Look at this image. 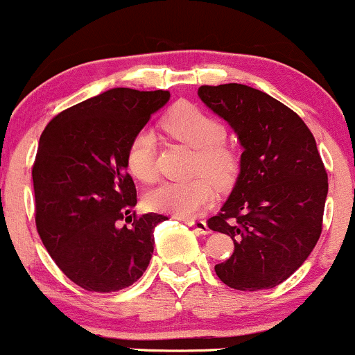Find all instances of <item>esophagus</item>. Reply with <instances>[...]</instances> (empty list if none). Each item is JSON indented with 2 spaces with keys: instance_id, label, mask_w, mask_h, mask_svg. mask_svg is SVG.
Wrapping results in <instances>:
<instances>
[{
  "instance_id": "34e87169",
  "label": "esophagus",
  "mask_w": 355,
  "mask_h": 355,
  "mask_svg": "<svg viewBox=\"0 0 355 355\" xmlns=\"http://www.w3.org/2000/svg\"><path fill=\"white\" fill-rule=\"evenodd\" d=\"M184 222L189 227H192L197 234H209L210 229L205 220H198V219H184Z\"/></svg>"
}]
</instances>
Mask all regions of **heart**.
<instances>
[{"label": "heart", "mask_w": 355, "mask_h": 355, "mask_svg": "<svg viewBox=\"0 0 355 355\" xmlns=\"http://www.w3.org/2000/svg\"><path fill=\"white\" fill-rule=\"evenodd\" d=\"M163 128L175 139L197 150L193 162L196 171H204L217 185L231 184L237 171V158L234 151L224 145L225 128L220 121L193 104L180 103L163 119ZM155 148V135L148 128L139 130L128 145V170L145 184L153 182L157 175ZM208 179L198 175L187 182H165L148 193V207L178 217L197 216L207 209L216 197Z\"/></svg>", "instance_id": "heart-1"}]
</instances>
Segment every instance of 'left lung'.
Listing matches in <instances>:
<instances>
[{"mask_svg":"<svg viewBox=\"0 0 355 355\" xmlns=\"http://www.w3.org/2000/svg\"><path fill=\"white\" fill-rule=\"evenodd\" d=\"M198 97L243 146L234 189L209 219L212 231L234 241V252L216 272L234 290L275 288L320 237L329 180L317 143L297 112L258 89L202 85Z\"/></svg>","mask_w":355,"mask_h":355,"instance_id":"left-lung-1","label":"left lung"}]
</instances>
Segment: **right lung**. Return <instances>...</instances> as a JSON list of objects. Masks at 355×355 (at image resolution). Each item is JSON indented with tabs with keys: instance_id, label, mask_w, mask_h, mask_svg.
Wrapping results in <instances>:
<instances>
[{
	"instance_id": "add662e5",
	"label": "right lung",
	"mask_w": 355,
	"mask_h": 355,
	"mask_svg": "<svg viewBox=\"0 0 355 355\" xmlns=\"http://www.w3.org/2000/svg\"><path fill=\"white\" fill-rule=\"evenodd\" d=\"M168 99V91L109 89L62 111L40 136L32 170L37 231L57 266L84 290L119 291L150 264L153 231L166 217L133 214L126 151Z\"/></svg>"
}]
</instances>
